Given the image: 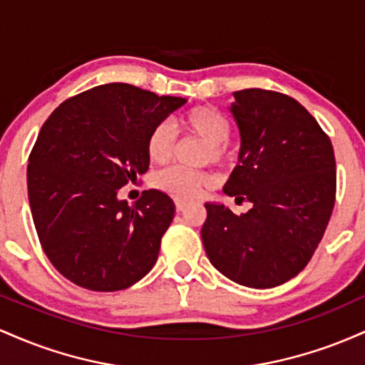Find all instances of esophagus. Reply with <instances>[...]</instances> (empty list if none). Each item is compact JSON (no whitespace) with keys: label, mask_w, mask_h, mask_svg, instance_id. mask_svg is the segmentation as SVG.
Listing matches in <instances>:
<instances>
[{"label":"esophagus","mask_w":365,"mask_h":365,"mask_svg":"<svg viewBox=\"0 0 365 365\" xmlns=\"http://www.w3.org/2000/svg\"><path fill=\"white\" fill-rule=\"evenodd\" d=\"M175 207H177V212L185 211L187 202H185V200H180V199H177V200H175Z\"/></svg>","instance_id":"obj_1"}]
</instances>
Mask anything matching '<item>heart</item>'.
<instances>
[{"instance_id": "1", "label": "heart", "mask_w": 365, "mask_h": 365, "mask_svg": "<svg viewBox=\"0 0 365 365\" xmlns=\"http://www.w3.org/2000/svg\"><path fill=\"white\" fill-rule=\"evenodd\" d=\"M182 128L195 133L207 142L206 159L223 163L228 159L230 123L223 113L211 106H199L190 110L180 120ZM175 132L168 121H163L150 130L148 137V156L156 165H165L173 156ZM215 183V175L204 170H188L173 166L156 177V187L178 199H195Z\"/></svg>"}]
</instances>
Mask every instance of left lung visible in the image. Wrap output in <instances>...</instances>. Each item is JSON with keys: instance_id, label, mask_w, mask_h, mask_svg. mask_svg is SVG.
Wrapping results in <instances>:
<instances>
[{"instance_id": "8db88e82", "label": "left lung", "mask_w": 365, "mask_h": 365, "mask_svg": "<svg viewBox=\"0 0 365 365\" xmlns=\"http://www.w3.org/2000/svg\"><path fill=\"white\" fill-rule=\"evenodd\" d=\"M233 98L240 153L223 190L252 207L237 216L225 204L206 202L200 237L226 278L273 288L307 266L324 235L336 195L333 145L290 96L244 89Z\"/></svg>"}]
</instances>
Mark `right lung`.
<instances>
[{
	"label": "right lung",
	"mask_w": 365,
	"mask_h": 365,
	"mask_svg": "<svg viewBox=\"0 0 365 365\" xmlns=\"http://www.w3.org/2000/svg\"><path fill=\"white\" fill-rule=\"evenodd\" d=\"M185 103L115 82L66 99L44 121L29 156V202L41 245L66 279L116 292L153 269L173 200L153 188L128 206L118 190L149 170L150 130Z\"/></svg>",
	"instance_id": "1"
}]
</instances>
